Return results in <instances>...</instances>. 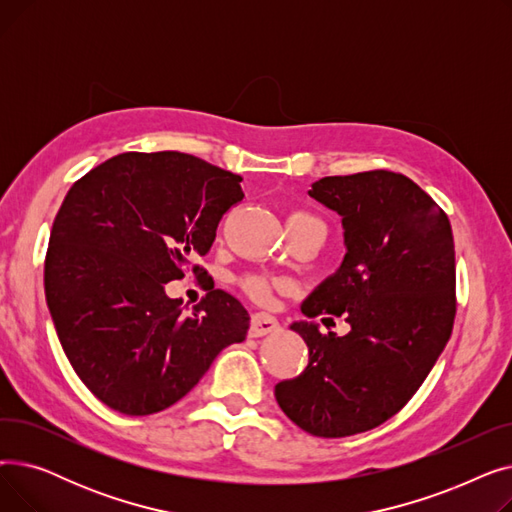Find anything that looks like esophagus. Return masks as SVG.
<instances>
[{"instance_id": "esophagus-1", "label": "esophagus", "mask_w": 512, "mask_h": 512, "mask_svg": "<svg viewBox=\"0 0 512 512\" xmlns=\"http://www.w3.org/2000/svg\"><path fill=\"white\" fill-rule=\"evenodd\" d=\"M280 330L278 319L270 313H253L251 317V328H249V336L251 338H261L265 334H272Z\"/></svg>"}]
</instances>
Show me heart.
Wrapping results in <instances>:
<instances>
[{
    "label": "heart",
    "mask_w": 512,
    "mask_h": 512,
    "mask_svg": "<svg viewBox=\"0 0 512 512\" xmlns=\"http://www.w3.org/2000/svg\"><path fill=\"white\" fill-rule=\"evenodd\" d=\"M290 218H301V220H313V222H319L315 218H311V215H305V213H292ZM240 288L245 290L249 297L257 303H267L272 297V288H274V282H270L263 276H245L240 278Z\"/></svg>",
    "instance_id": "heart-1"
}]
</instances>
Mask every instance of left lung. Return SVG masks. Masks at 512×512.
Here are the masks:
<instances>
[{
  "mask_svg": "<svg viewBox=\"0 0 512 512\" xmlns=\"http://www.w3.org/2000/svg\"><path fill=\"white\" fill-rule=\"evenodd\" d=\"M309 195L342 218L346 253L301 311L342 315L351 332L294 321L309 363L274 394L307 434L344 438L396 415L444 351L456 313L454 240L438 203L396 172L326 176Z\"/></svg>",
  "mask_w": 512,
  "mask_h": 512,
  "instance_id": "obj_1",
  "label": "left lung"
}]
</instances>
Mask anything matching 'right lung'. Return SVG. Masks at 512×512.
I'll use <instances>...</instances> for the list:
<instances>
[{
    "label": "right lung",
    "mask_w": 512,
    "mask_h": 512,
    "mask_svg": "<svg viewBox=\"0 0 512 512\" xmlns=\"http://www.w3.org/2000/svg\"><path fill=\"white\" fill-rule=\"evenodd\" d=\"M240 182L195 155L132 151L72 184L49 236L45 299L70 365L103 405L164 411L245 340L249 313L232 294L211 286L188 313L166 294L209 253L245 197Z\"/></svg>",
    "instance_id": "right-lung-1"
}]
</instances>
